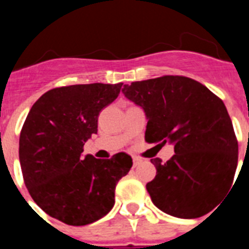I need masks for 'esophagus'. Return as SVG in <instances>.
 Here are the masks:
<instances>
[{"instance_id": "obj_1", "label": "esophagus", "mask_w": 249, "mask_h": 249, "mask_svg": "<svg viewBox=\"0 0 249 249\" xmlns=\"http://www.w3.org/2000/svg\"><path fill=\"white\" fill-rule=\"evenodd\" d=\"M141 162H142V160H141V158L133 157V167H137Z\"/></svg>"}]
</instances>
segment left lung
Segmentation results:
<instances>
[{"label":"left lung","instance_id":"8db88e82","mask_svg":"<svg viewBox=\"0 0 249 249\" xmlns=\"http://www.w3.org/2000/svg\"><path fill=\"white\" fill-rule=\"evenodd\" d=\"M122 92L146 112L147 143L175 144L166 163L151 160L157 169L146 184L152 202L178 218L211 212L230 191L238 163V141L223 101L190 77L171 74L132 82Z\"/></svg>","mask_w":249,"mask_h":249}]
</instances>
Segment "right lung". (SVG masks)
<instances>
[{"label":"right lung","mask_w":249,"mask_h":249,"mask_svg":"<svg viewBox=\"0 0 249 249\" xmlns=\"http://www.w3.org/2000/svg\"><path fill=\"white\" fill-rule=\"evenodd\" d=\"M123 83L72 85L42 94L31 107L19 135V163L31 197L48 215L70 226L102 218L114 204L116 184L129 172L124 152L109 160L82 157L97 133L98 114Z\"/></svg>","instance_id":"add662e5"}]
</instances>
